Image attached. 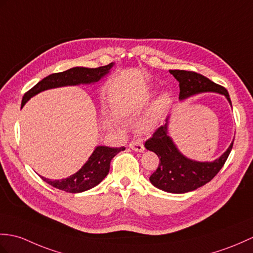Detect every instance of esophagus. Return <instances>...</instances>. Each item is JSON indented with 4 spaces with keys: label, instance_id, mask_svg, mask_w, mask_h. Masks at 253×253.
Here are the masks:
<instances>
[{
    "label": "esophagus",
    "instance_id": "obj_1",
    "mask_svg": "<svg viewBox=\"0 0 253 253\" xmlns=\"http://www.w3.org/2000/svg\"><path fill=\"white\" fill-rule=\"evenodd\" d=\"M129 148L136 152H143L144 151V145L142 142H140L138 140H133L129 143Z\"/></svg>",
    "mask_w": 253,
    "mask_h": 253
}]
</instances>
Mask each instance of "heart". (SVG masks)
<instances>
[{
	"label": "heart",
	"instance_id": "b5f03b06",
	"mask_svg": "<svg viewBox=\"0 0 253 253\" xmlns=\"http://www.w3.org/2000/svg\"><path fill=\"white\" fill-rule=\"evenodd\" d=\"M169 101H170V98L167 93H163L161 97H158V99L154 103L153 109H152V111H151V113L138 122V124H137L138 131L141 133L149 132L151 129L154 127L156 116L167 107Z\"/></svg>",
	"mask_w": 253,
	"mask_h": 253
}]
</instances>
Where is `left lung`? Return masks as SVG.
Instances as JSON below:
<instances>
[{
	"label": "left lung",
	"mask_w": 253,
	"mask_h": 253,
	"mask_svg": "<svg viewBox=\"0 0 253 253\" xmlns=\"http://www.w3.org/2000/svg\"><path fill=\"white\" fill-rule=\"evenodd\" d=\"M169 72L179 82L180 100L202 92H218L224 95L232 104L225 88L215 84L206 76L185 70H169ZM233 142L218 160L213 162L192 161L181 153L169 137L167 117L166 124L157 128L153 136L146 140L144 144L145 149L154 152L160 158L156 171L150 177L151 183L162 191L174 194L196 190L208 183L220 171L231 153Z\"/></svg>",
	"instance_id": "obj_1"
}]
</instances>
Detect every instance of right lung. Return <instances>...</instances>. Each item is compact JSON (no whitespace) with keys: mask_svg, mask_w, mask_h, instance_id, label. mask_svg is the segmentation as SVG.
Here are the masks:
<instances>
[{"mask_svg":"<svg viewBox=\"0 0 253 253\" xmlns=\"http://www.w3.org/2000/svg\"><path fill=\"white\" fill-rule=\"evenodd\" d=\"M113 64L114 63L112 62L108 66L99 67L96 69L75 67L67 70V71L46 76L45 79L40 81L37 85L33 86L30 90H28L25 93L21 101V108L26 104L29 99L38 95L39 92L50 89V88L96 83L110 72ZM124 150V146H122V148H110V146L102 145L97 146L90 157L88 158V161L85 163V165L78 172L70 175L69 178L61 180H49L44 177L41 178L46 183L64 192L81 193L90 190L107 177L112 158L117 153H120L121 151Z\"/></svg>","mask_w":253,"mask_h":253,"instance_id":"right-lung-1","label":"right lung"}]
</instances>
